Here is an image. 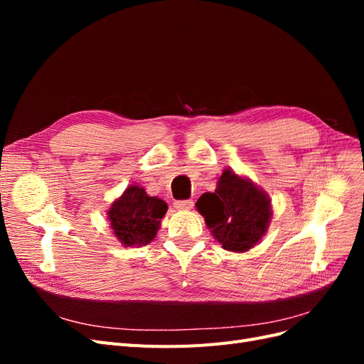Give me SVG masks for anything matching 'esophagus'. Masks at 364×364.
Instances as JSON below:
<instances>
[{
    "mask_svg": "<svg viewBox=\"0 0 364 364\" xmlns=\"http://www.w3.org/2000/svg\"><path fill=\"white\" fill-rule=\"evenodd\" d=\"M193 205H194V202L191 199H188V200H176L174 202L176 209H191Z\"/></svg>",
    "mask_w": 364,
    "mask_h": 364,
    "instance_id": "obj_1",
    "label": "esophagus"
}]
</instances>
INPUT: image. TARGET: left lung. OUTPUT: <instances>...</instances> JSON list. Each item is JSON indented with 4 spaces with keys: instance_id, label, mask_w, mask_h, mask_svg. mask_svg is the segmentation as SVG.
<instances>
[{
    "instance_id": "8db88e82",
    "label": "left lung",
    "mask_w": 364,
    "mask_h": 364,
    "mask_svg": "<svg viewBox=\"0 0 364 364\" xmlns=\"http://www.w3.org/2000/svg\"><path fill=\"white\" fill-rule=\"evenodd\" d=\"M196 206L214 238L229 252H246L259 243L272 217L269 196L229 168L220 176L215 193L202 194Z\"/></svg>"
}]
</instances>
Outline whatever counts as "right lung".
<instances>
[{
	"mask_svg": "<svg viewBox=\"0 0 364 364\" xmlns=\"http://www.w3.org/2000/svg\"><path fill=\"white\" fill-rule=\"evenodd\" d=\"M167 208L162 199L149 196L138 185H130L109 208L107 218L121 245L139 247L156 237Z\"/></svg>",
	"mask_w": 364,
	"mask_h": 364,
	"instance_id": "right-lung-1",
	"label": "right lung"
}]
</instances>
